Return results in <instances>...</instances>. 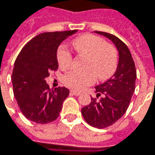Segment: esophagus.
<instances>
[{"instance_id": "esophagus-1", "label": "esophagus", "mask_w": 155, "mask_h": 155, "mask_svg": "<svg viewBox=\"0 0 155 155\" xmlns=\"http://www.w3.org/2000/svg\"><path fill=\"white\" fill-rule=\"evenodd\" d=\"M71 94L72 95H74V96H79V95H81V92L76 91H71Z\"/></svg>"}]
</instances>
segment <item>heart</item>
Listing matches in <instances>:
<instances>
[{
  "instance_id": "1",
  "label": "heart",
  "mask_w": 155,
  "mask_h": 155,
  "mask_svg": "<svg viewBox=\"0 0 155 155\" xmlns=\"http://www.w3.org/2000/svg\"><path fill=\"white\" fill-rule=\"evenodd\" d=\"M73 46L80 56L86 58L85 72L66 74L63 77V82L68 88L81 91L93 84L97 76L100 81H106L116 71L118 51L103 38L94 35H83L74 40ZM57 59L59 67L66 69L71 65L73 57L64 47H61L58 51Z\"/></svg>"
}]
</instances>
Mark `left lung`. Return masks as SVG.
<instances>
[{"mask_svg":"<svg viewBox=\"0 0 155 155\" xmlns=\"http://www.w3.org/2000/svg\"><path fill=\"white\" fill-rule=\"evenodd\" d=\"M96 33L115 44L119 51V63L113 77L95 87L97 97H91V104L81 109V114L91 126L105 129L115 123L127 111L136 88L137 71L130 49L121 40L105 32Z\"/></svg>","mask_w":155,"mask_h":155,"instance_id":"left-lung-1","label":"left lung"}]
</instances>
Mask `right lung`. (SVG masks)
Here are the masks:
<instances>
[{
  "instance_id": "add662e5",
  "label": "right lung",
  "mask_w": 155,
  "mask_h": 155,
  "mask_svg": "<svg viewBox=\"0 0 155 155\" xmlns=\"http://www.w3.org/2000/svg\"><path fill=\"white\" fill-rule=\"evenodd\" d=\"M77 30L43 33L29 41L18 54L12 72L13 93L22 114L36 123L46 124L57 119L69 90L49 89L45 78L57 71L59 44Z\"/></svg>"
}]
</instances>
